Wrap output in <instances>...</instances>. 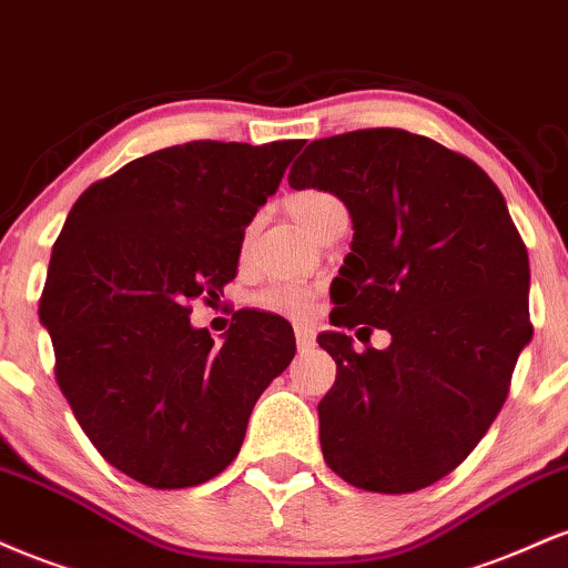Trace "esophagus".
I'll return each instance as SVG.
<instances>
[{
    "mask_svg": "<svg viewBox=\"0 0 568 568\" xmlns=\"http://www.w3.org/2000/svg\"><path fill=\"white\" fill-rule=\"evenodd\" d=\"M295 337H297V348L300 351H311L313 345H316V332H313L308 324H297L295 326Z\"/></svg>",
    "mask_w": 568,
    "mask_h": 568,
    "instance_id": "obj_1",
    "label": "esophagus"
}]
</instances>
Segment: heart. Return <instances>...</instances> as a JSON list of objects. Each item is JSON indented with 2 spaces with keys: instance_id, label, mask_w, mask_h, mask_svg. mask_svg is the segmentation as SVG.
<instances>
[{
  "instance_id": "1",
  "label": "heart",
  "mask_w": 568,
  "mask_h": 568,
  "mask_svg": "<svg viewBox=\"0 0 568 568\" xmlns=\"http://www.w3.org/2000/svg\"><path fill=\"white\" fill-rule=\"evenodd\" d=\"M286 210H290V215L297 220L300 229H305L313 236L326 220L335 215V212L345 210V206L337 196H332V193L318 191V189H305V191L292 193V196L286 199ZM255 303L263 311L286 313V316H305V313L311 311L313 290L311 286L295 284V282L271 284L257 292Z\"/></svg>"
}]
</instances>
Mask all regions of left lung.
Segmentation results:
<instances>
[{"instance_id": "obj_1", "label": "left lung", "mask_w": 568, "mask_h": 568, "mask_svg": "<svg viewBox=\"0 0 568 568\" xmlns=\"http://www.w3.org/2000/svg\"><path fill=\"white\" fill-rule=\"evenodd\" d=\"M290 185L335 193L353 220L329 290L339 329L318 335L337 364L326 465L366 491L425 489L481 442L531 339L521 233L481 166L393 126L313 140ZM356 323L388 328L389 348L353 352Z\"/></svg>"}]
</instances>
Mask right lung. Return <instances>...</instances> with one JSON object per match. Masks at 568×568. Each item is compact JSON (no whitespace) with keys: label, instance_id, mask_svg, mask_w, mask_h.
I'll return each mask as SVG.
<instances>
[{"label":"right lung","instance_id":"add662e5","mask_svg":"<svg viewBox=\"0 0 568 568\" xmlns=\"http://www.w3.org/2000/svg\"><path fill=\"white\" fill-rule=\"evenodd\" d=\"M303 140H193L98 180L52 246L39 322L55 377L95 449L151 489L215 478L260 393L295 358L282 316L239 311L223 345L189 303L223 295L244 229Z\"/></svg>","mask_w":568,"mask_h":568}]
</instances>
